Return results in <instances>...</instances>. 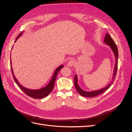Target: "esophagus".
I'll return each instance as SVG.
<instances>
[{"mask_svg":"<svg viewBox=\"0 0 132 132\" xmlns=\"http://www.w3.org/2000/svg\"><path fill=\"white\" fill-rule=\"evenodd\" d=\"M75 65V62L74 61V60L71 59L70 61L68 63V65L69 66V67H73Z\"/></svg>","mask_w":132,"mask_h":132,"instance_id":"obj_1","label":"esophagus"}]
</instances>
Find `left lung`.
<instances>
[{
	"mask_svg": "<svg viewBox=\"0 0 132 132\" xmlns=\"http://www.w3.org/2000/svg\"><path fill=\"white\" fill-rule=\"evenodd\" d=\"M104 42L107 44V45L110 46L112 50L113 51V52L115 56V65L114 68V70H113V77L112 79V81L109 84L105 87L103 89H101L100 90H96V91H85L82 90L80 86H79L78 84V78L77 75H75L74 77V86L76 88V90H77L78 93L80 95L84 97H95L97 96L100 95L102 93L105 92L109 87L111 86V85L112 84L114 80V79L116 78V75L117 74V65H118V50H117V47L116 45L115 42L113 40V39L111 38V37L109 35V34L107 33L105 37L104 38Z\"/></svg>",
	"mask_w": 132,
	"mask_h": 132,
	"instance_id": "8db88e82",
	"label": "left lung"
}]
</instances>
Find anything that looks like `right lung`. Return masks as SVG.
<instances>
[{
	"label": "right lung",
	"mask_w": 132,
	"mask_h": 132,
	"mask_svg": "<svg viewBox=\"0 0 132 132\" xmlns=\"http://www.w3.org/2000/svg\"><path fill=\"white\" fill-rule=\"evenodd\" d=\"M22 34V32L20 33L18 36V37L16 38V40L15 42H16V39H18V38H19V37L20 36H21ZM10 67H11V73H12V74H13L14 81H15L16 83V84L18 85L19 88L25 94H26L27 95L29 96H30L31 97H32L35 99H39V98H44V97L47 96L50 94L51 92L52 91L53 87H54V86L55 81L57 78V74L59 71V70H61L62 68H63L64 65H60L59 67L57 68L56 69H55V70L54 72L53 77H52V78L51 80L50 81L48 84L47 86H46L45 87H43L42 89H38V90L29 89H27V88H26V87L22 86L18 82L16 78V77H15V75L13 73L14 72H13V68H12V66H11V61H10Z\"/></svg>",
	"instance_id": "right-lung-1"
}]
</instances>
